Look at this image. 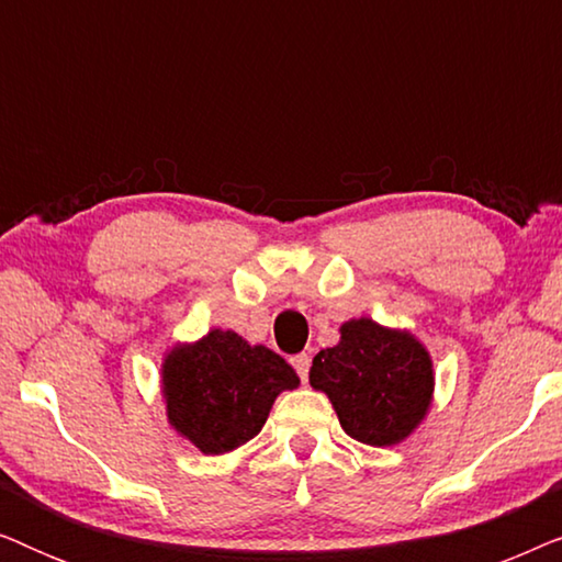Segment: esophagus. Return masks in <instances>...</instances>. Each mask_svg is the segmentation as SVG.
I'll list each match as a JSON object with an SVG mask.
<instances>
[{
    "instance_id": "34e87169",
    "label": "esophagus",
    "mask_w": 562,
    "mask_h": 562,
    "mask_svg": "<svg viewBox=\"0 0 562 562\" xmlns=\"http://www.w3.org/2000/svg\"><path fill=\"white\" fill-rule=\"evenodd\" d=\"M291 366L296 368L299 379L306 381V375H310V366H312V356L310 352H299V356L291 358Z\"/></svg>"
}]
</instances>
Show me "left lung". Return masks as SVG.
Instances as JSON below:
<instances>
[{
  "mask_svg": "<svg viewBox=\"0 0 562 562\" xmlns=\"http://www.w3.org/2000/svg\"><path fill=\"white\" fill-rule=\"evenodd\" d=\"M310 383L327 394L352 440L391 448L427 417L435 368L429 350L409 329L360 317L345 322L335 348L314 356Z\"/></svg>",
  "mask_w": 562,
  "mask_h": 562,
  "instance_id": "8db88e82",
  "label": "left lung"
}]
</instances>
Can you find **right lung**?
<instances>
[{"label":"right lung","instance_id":"right-lung-1","mask_svg":"<svg viewBox=\"0 0 562 562\" xmlns=\"http://www.w3.org/2000/svg\"><path fill=\"white\" fill-rule=\"evenodd\" d=\"M299 375L279 352L250 345L233 329H210L202 340L179 342L160 366L168 425L204 456H225L263 429L281 391Z\"/></svg>","mask_w":562,"mask_h":562}]
</instances>
